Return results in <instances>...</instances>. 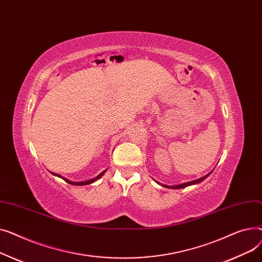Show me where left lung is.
<instances>
[{
  "mask_svg": "<svg viewBox=\"0 0 262 262\" xmlns=\"http://www.w3.org/2000/svg\"><path fill=\"white\" fill-rule=\"evenodd\" d=\"M210 173H208V174H206L205 177H203V178H200V179H198V180H194V181H191V182H188V183H184V184H180V185H174V186H167V185H163L164 187H168V188H172V189H180V188H185V187H187V186H189V185H193V184H196V183H200V182H202L203 180H205L208 176H209ZM159 183V182H158Z\"/></svg>",
  "mask_w": 262,
  "mask_h": 262,
  "instance_id": "left-lung-1",
  "label": "left lung"
}]
</instances>
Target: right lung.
Wrapping results in <instances>:
<instances>
[{"label": "right lung", "instance_id": "obj_1", "mask_svg": "<svg viewBox=\"0 0 262 262\" xmlns=\"http://www.w3.org/2000/svg\"><path fill=\"white\" fill-rule=\"evenodd\" d=\"M105 172V170L104 171H102L100 174H98L95 179H92V180H89V181H84V182H72V181H70V180H68V179H66V178H63V177H61L60 174H57V173H54V172H52L54 176H57V177H59V178H61V179H63L67 183H69V184H71V185H88V184H91V183H93V182H95L96 180H98L99 178H101L102 176H103V173Z\"/></svg>", "mask_w": 262, "mask_h": 262}]
</instances>
